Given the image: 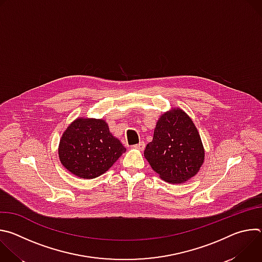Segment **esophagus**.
Returning <instances> with one entry per match:
<instances>
[{"instance_id": "34e87169", "label": "esophagus", "mask_w": 262, "mask_h": 262, "mask_svg": "<svg viewBox=\"0 0 262 262\" xmlns=\"http://www.w3.org/2000/svg\"><path fill=\"white\" fill-rule=\"evenodd\" d=\"M134 148L139 149V150H144V149H145V143H144L143 141H141V142H139L138 144L134 145Z\"/></svg>"}]
</instances>
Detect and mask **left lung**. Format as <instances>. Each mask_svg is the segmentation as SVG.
<instances>
[{"mask_svg": "<svg viewBox=\"0 0 262 262\" xmlns=\"http://www.w3.org/2000/svg\"><path fill=\"white\" fill-rule=\"evenodd\" d=\"M144 157L162 179L179 184L199 172L205 150L192 118L180 107H172L160 116Z\"/></svg>", "mask_w": 262, "mask_h": 262, "instance_id": "1", "label": "left lung"}]
</instances>
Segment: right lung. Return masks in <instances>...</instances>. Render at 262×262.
<instances>
[{"label":"right lung","mask_w":262,"mask_h":262,"mask_svg":"<svg viewBox=\"0 0 262 262\" xmlns=\"http://www.w3.org/2000/svg\"><path fill=\"white\" fill-rule=\"evenodd\" d=\"M126 151L103 119L78 117L64 130L58 148L63 167L74 176L92 179L106 172Z\"/></svg>","instance_id":"right-lung-1"}]
</instances>
